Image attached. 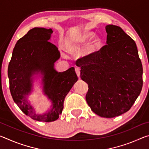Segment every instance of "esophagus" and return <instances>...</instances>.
<instances>
[{
  "instance_id": "obj_1",
  "label": "esophagus",
  "mask_w": 149,
  "mask_h": 149,
  "mask_svg": "<svg viewBox=\"0 0 149 149\" xmlns=\"http://www.w3.org/2000/svg\"><path fill=\"white\" fill-rule=\"evenodd\" d=\"M75 73L77 75L78 77H80V69L79 68H75Z\"/></svg>"
}]
</instances>
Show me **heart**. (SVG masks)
I'll return each mask as SVG.
<instances>
[{"instance_id":"b5f03b06","label":"heart","mask_w":149,"mask_h":149,"mask_svg":"<svg viewBox=\"0 0 149 149\" xmlns=\"http://www.w3.org/2000/svg\"><path fill=\"white\" fill-rule=\"evenodd\" d=\"M92 35L93 33L91 32H83L75 37L74 41L75 44L78 45H83L89 39ZM101 43V39L99 36L95 35V36L92 37L87 43L86 47H85V54L87 55L95 54L100 49Z\"/></svg>"}]
</instances>
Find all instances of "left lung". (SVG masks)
<instances>
[{
    "label": "left lung",
    "mask_w": 149,
    "mask_h": 149,
    "mask_svg": "<svg viewBox=\"0 0 149 149\" xmlns=\"http://www.w3.org/2000/svg\"><path fill=\"white\" fill-rule=\"evenodd\" d=\"M107 45L77 60L81 78L89 85L86 101L100 117L129 110L143 87V66L135 41L120 27L106 26Z\"/></svg>",
    "instance_id": "left-lung-1"
}]
</instances>
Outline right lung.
<instances>
[{
	"label": "right lung",
	"mask_w": 149,
	"mask_h": 149,
	"mask_svg": "<svg viewBox=\"0 0 149 149\" xmlns=\"http://www.w3.org/2000/svg\"><path fill=\"white\" fill-rule=\"evenodd\" d=\"M53 31L34 27L17 41L8 64L10 90L14 101L24 114L33 120L50 122L56 120L64 108V101L77 81L72 67L58 72L54 63L60 58L58 48L49 41ZM42 78L43 92L52 103V108L44 114H37L27 98L32 90L35 77Z\"/></svg>",
	"instance_id": "1"
}]
</instances>
